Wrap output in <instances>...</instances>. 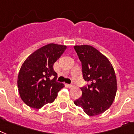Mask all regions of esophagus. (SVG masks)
<instances>
[{
	"instance_id": "1",
	"label": "esophagus",
	"mask_w": 134,
	"mask_h": 134,
	"mask_svg": "<svg viewBox=\"0 0 134 134\" xmlns=\"http://www.w3.org/2000/svg\"><path fill=\"white\" fill-rule=\"evenodd\" d=\"M67 86H68V87H69V88H72L73 87H74V85H67Z\"/></svg>"
}]
</instances>
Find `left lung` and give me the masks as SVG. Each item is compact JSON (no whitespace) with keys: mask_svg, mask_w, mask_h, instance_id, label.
I'll return each instance as SVG.
<instances>
[{"mask_svg":"<svg viewBox=\"0 0 134 134\" xmlns=\"http://www.w3.org/2000/svg\"><path fill=\"white\" fill-rule=\"evenodd\" d=\"M74 49L82 63L84 80L88 82L80 88L82 96L74 103L88 115H98L113 103L117 92L115 72L109 60L96 48L76 45Z\"/></svg>","mask_w":134,"mask_h":134,"instance_id":"left-lung-1","label":"left lung"}]
</instances>
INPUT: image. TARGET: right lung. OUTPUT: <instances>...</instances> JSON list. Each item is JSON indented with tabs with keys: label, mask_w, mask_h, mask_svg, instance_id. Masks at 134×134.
I'll use <instances>...</instances> for the list:
<instances>
[{
	"label": "right lung",
	"mask_w": 134,
	"mask_h": 134,
	"mask_svg": "<svg viewBox=\"0 0 134 134\" xmlns=\"http://www.w3.org/2000/svg\"><path fill=\"white\" fill-rule=\"evenodd\" d=\"M66 49L65 45L50 43L25 60L19 72L17 85L21 98L27 105L39 109L55 100L64 85L57 82V73L53 66Z\"/></svg>",
	"instance_id": "right-lung-1"
}]
</instances>
